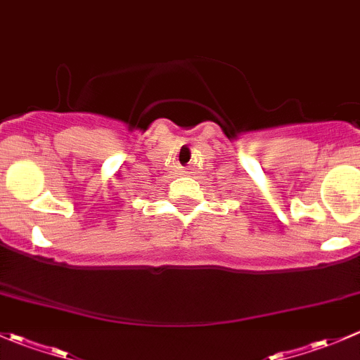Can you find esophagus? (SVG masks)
<instances>
[{"instance_id":"1","label":"esophagus","mask_w":360,"mask_h":360,"mask_svg":"<svg viewBox=\"0 0 360 360\" xmlns=\"http://www.w3.org/2000/svg\"><path fill=\"white\" fill-rule=\"evenodd\" d=\"M179 172L183 174V176H188V174H190V169H186V167H179Z\"/></svg>"}]
</instances>
